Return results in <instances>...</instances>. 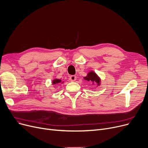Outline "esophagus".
<instances>
[{"mask_svg": "<svg viewBox=\"0 0 148 148\" xmlns=\"http://www.w3.org/2000/svg\"><path fill=\"white\" fill-rule=\"evenodd\" d=\"M69 79L70 80V81H75L76 80V76H75V75H72L70 76L69 78Z\"/></svg>", "mask_w": 148, "mask_h": 148, "instance_id": "34e87169", "label": "esophagus"}]
</instances>
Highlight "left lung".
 <instances>
[{
    "instance_id": "8db88e82",
    "label": "left lung",
    "mask_w": 148,
    "mask_h": 148,
    "mask_svg": "<svg viewBox=\"0 0 148 148\" xmlns=\"http://www.w3.org/2000/svg\"><path fill=\"white\" fill-rule=\"evenodd\" d=\"M84 79L88 82L92 83V84H96L97 85V87L100 86L101 85V79L100 77L97 75L96 73H95V72L93 71V70L89 71L87 73V76L84 77Z\"/></svg>"
}]
</instances>
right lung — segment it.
<instances>
[{
	"label": "right lung",
	"instance_id": "obj_1",
	"mask_svg": "<svg viewBox=\"0 0 148 148\" xmlns=\"http://www.w3.org/2000/svg\"><path fill=\"white\" fill-rule=\"evenodd\" d=\"M64 82L62 81L61 79H57V78H55V79H53L52 81V83L53 85H55V84H58L59 83H61V84H63Z\"/></svg>",
	"mask_w": 148,
	"mask_h": 148
}]
</instances>
